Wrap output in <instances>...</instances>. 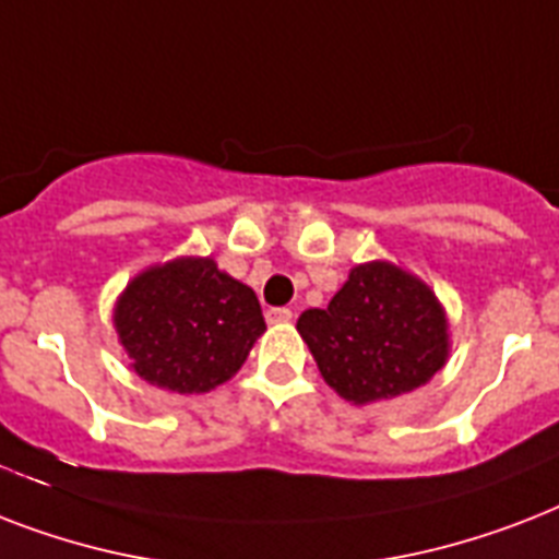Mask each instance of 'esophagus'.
Wrapping results in <instances>:
<instances>
[{"label": "esophagus", "instance_id": "obj_1", "mask_svg": "<svg viewBox=\"0 0 559 559\" xmlns=\"http://www.w3.org/2000/svg\"><path fill=\"white\" fill-rule=\"evenodd\" d=\"M266 322L270 324L293 322V310H289V307H270V310H266Z\"/></svg>", "mask_w": 559, "mask_h": 559}]
</instances>
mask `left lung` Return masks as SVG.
Wrapping results in <instances>:
<instances>
[{
    "instance_id": "8db88e82",
    "label": "left lung",
    "mask_w": 559,
    "mask_h": 559,
    "mask_svg": "<svg viewBox=\"0 0 559 559\" xmlns=\"http://www.w3.org/2000/svg\"><path fill=\"white\" fill-rule=\"evenodd\" d=\"M296 328L324 382L354 406L420 389L452 348L435 289L391 261L357 263L331 305L305 310Z\"/></svg>"
}]
</instances>
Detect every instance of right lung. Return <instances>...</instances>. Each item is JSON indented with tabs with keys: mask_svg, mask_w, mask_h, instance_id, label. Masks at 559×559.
<instances>
[{
	"mask_svg": "<svg viewBox=\"0 0 559 559\" xmlns=\"http://www.w3.org/2000/svg\"><path fill=\"white\" fill-rule=\"evenodd\" d=\"M112 328L144 382L205 394L240 371L266 322L252 287L219 270L214 258L179 254L127 281Z\"/></svg>",
	"mask_w": 559,
	"mask_h": 559,
	"instance_id": "right-lung-1",
	"label": "right lung"
}]
</instances>
